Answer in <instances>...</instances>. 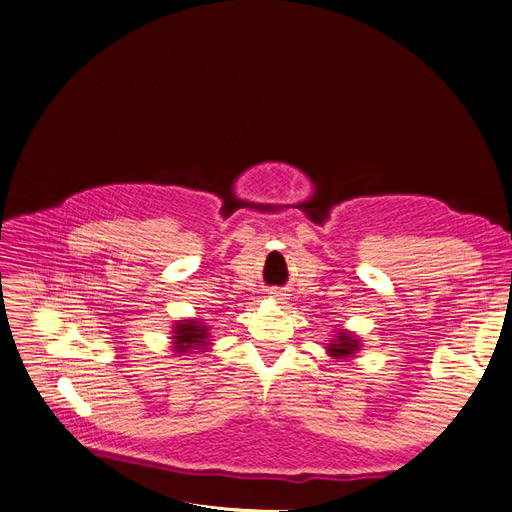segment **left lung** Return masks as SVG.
Returning <instances> with one entry per match:
<instances>
[{"mask_svg": "<svg viewBox=\"0 0 512 512\" xmlns=\"http://www.w3.org/2000/svg\"><path fill=\"white\" fill-rule=\"evenodd\" d=\"M358 346H360L358 340L350 332H340L336 340H332V344L328 346V352L334 358H344V356H352L358 350Z\"/></svg>", "mask_w": 512, "mask_h": 512, "instance_id": "left-lung-1", "label": "left lung"}]
</instances>
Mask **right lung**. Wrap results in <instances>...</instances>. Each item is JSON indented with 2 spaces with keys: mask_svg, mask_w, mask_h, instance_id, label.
I'll use <instances>...</instances> for the list:
<instances>
[{
  "mask_svg": "<svg viewBox=\"0 0 512 512\" xmlns=\"http://www.w3.org/2000/svg\"><path fill=\"white\" fill-rule=\"evenodd\" d=\"M174 350L178 354H190L192 350H198V348H204L208 342V332L206 328L196 322V320H186V322H180L176 324L174 328ZM202 352V350H200ZM194 354V352H192Z\"/></svg>",
  "mask_w": 512,
  "mask_h": 512,
  "instance_id": "right-lung-1",
  "label": "right lung"
}]
</instances>
